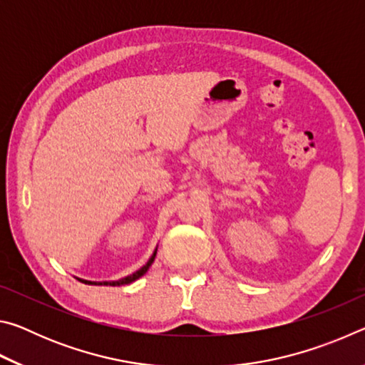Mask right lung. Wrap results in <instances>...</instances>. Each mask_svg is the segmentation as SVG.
Masks as SVG:
<instances>
[{"label":"right lung","instance_id":"right-lung-1","mask_svg":"<svg viewBox=\"0 0 365 365\" xmlns=\"http://www.w3.org/2000/svg\"><path fill=\"white\" fill-rule=\"evenodd\" d=\"M156 251H158V248L154 250V252H153V256L150 257V261H148L143 267L141 269H138L137 272H133L132 275H127V277H123V279H120V280H115V282H88V280H80L82 283H88V285H110V287H120V285H128V283H132V282H135V280H138L141 275H145L146 272H148V269L151 267V264H153V261H154V257H156Z\"/></svg>","mask_w":365,"mask_h":365}]
</instances>
